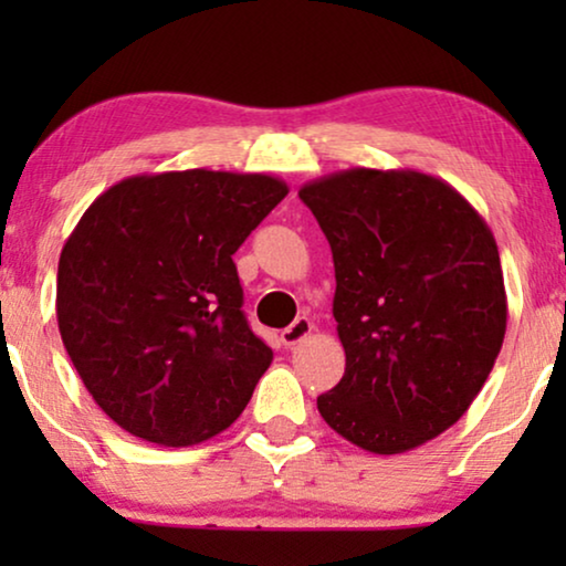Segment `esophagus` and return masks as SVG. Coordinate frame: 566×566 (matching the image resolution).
Here are the masks:
<instances>
[{"label": "esophagus", "instance_id": "obj_1", "mask_svg": "<svg viewBox=\"0 0 566 566\" xmlns=\"http://www.w3.org/2000/svg\"><path fill=\"white\" fill-rule=\"evenodd\" d=\"M312 329H314L312 319H306V316H298V319L293 322L291 327H285V329L281 332V339H283V345H289V347L298 345L301 339H306L308 335H312Z\"/></svg>", "mask_w": 566, "mask_h": 566}]
</instances>
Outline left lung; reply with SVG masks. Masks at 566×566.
Returning <instances> with one entry per match:
<instances>
[{"label":"left lung","mask_w":566,"mask_h":566,"mask_svg":"<svg viewBox=\"0 0 566 566\" xmlns=\"http://www.w3.org/2000/svg\"><path fill=\"white\" fill-rule=\"evenodd\" d=\"M298 198L329 242L345 347L319 415L363 451L420 448L461 420L500 355L497 242L459 190L417 169H343Z\"/></svg>","instance_id":"8db88e82"}]
</instances>
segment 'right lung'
Here are the masks:
<instances>
[{
	"instance_id": "obj_1",
	"label": "right lung",
	"mask_w": 566,
	"mask_h": 566,
	"mask_svg": "<svg viewBox=\"0 0 566 566\" xmlns=\"http://www.w3.org/2000/svg\"><path fill=\"white\" fill-rule=\"evenodd\" d=\"M289 196L262 172L134 175L95 198L59 258L64 347L130 436L198 446L244 412L273 350L250 329L231 260Z\"/></svg>"
}]
</instances>
